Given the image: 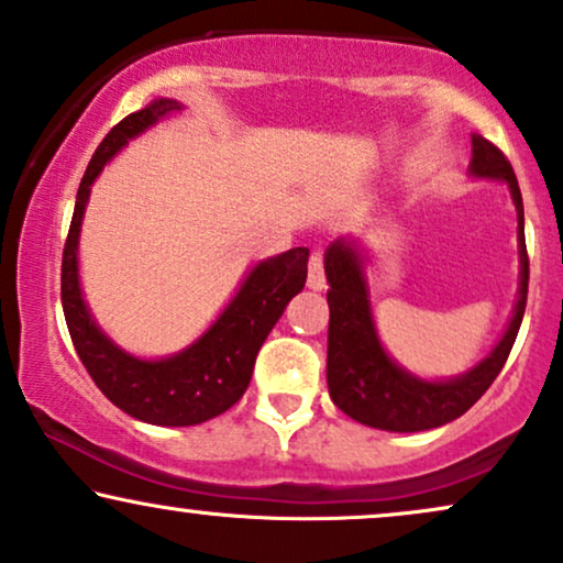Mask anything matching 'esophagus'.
<instances>
[{
	"instance_id": "34e87169",
	"label": "esophagus",
	"mask_w": 563,
	"mask_h": 563,
	"mask_svg": "<svg viewBox=\"0 0 563 563\" xmlns=\"http://www.w3.org/2000/svg\"><path fill=\"white\" fill-rule=\"evenodd\" d=\"M307 286L311 290H322L328 286V277H324V260L322 252H314L309 256V277H307Z\"/></svg>"
}]
</instances>
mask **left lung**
I'll use <instances>...</instances> for the list:
<instances>
[{
	"instance_id": "8db88e82",
	"label": "left lung",
	"mask_w": 563,
	"mask_h": 563,
	"mask_svg": "<svg viewBox=\"0 0 563 563\" xmlns=\"http://www.w3.org/2000/svg\"><path fill=\"white\" fill-rule=\"evenodd\" d=\"M475 178L504 180L509 186L519 222V301L511 322L477 367L451 380H422L398 367L385 354L372 320L367 275L356 243L338 239L324 252V275H328V388L330 398L343 415L356 422L390 432H419L453 422L472 409L483 393L490 388L517 341L521 317L527 307V283H530V260L525 243V207L511 162L498 146L483 135H472V165Z\"/></svg>"
}]
</instances>
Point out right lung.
<instances>
[{
  "mask_svg": "<svg viewBox=\"0 0 563 563\" xmlns=\"http://www.w3.org/2000/svg\"><path fill=\"white\" fill-rule=\"evenodd\" d=\"M175 110H180L175 99H157L128 114L104 135L80 180L63 252L65 322L86 372L118 409L162 428L201 424L239 401L252 383L264 338L307 283L309 262V249L296 246L256 264L212 328L180 354L139 358L101 333L86 309L78 283V235L91 183L128 141Z\"/></svg>",
  "mask_w": 563,
  "mask_h": 563,
  "instance_id": "obj_1",
  "label": "right lung"
}]
</instances>
